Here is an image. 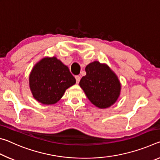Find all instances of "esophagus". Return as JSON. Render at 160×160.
<instances>
[{"label":"esophagus","instance_id":"34e87169","mask_svg":"<svg viewBox=\"0 0 160 160\" xmlns=\"http://www.w3.org/2000/svg\"><path fill=\"white\" fill-rule=\"evenodd\" d=\"M75 79H76L77 83H79L80 80V76H79V75H76V76H75Z\"/></svg>","mask_w":160,"mask_h":160}]
</instances>
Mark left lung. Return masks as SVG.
<instances>
[{
    "mask_svg": "<svg viewBox=\"0 0 160 160\" xmlns=\"http://www.w3.org/2000/svg\"><path fill=\"white\" fill-rule=\"evenodd\" d=\"M86 75L80 81V86L88 99L96 107L105 109L117 100L121 84L118 78L107 65L98 61L85 68Z\"/></svg>",
    "mask_w": 160,
    "mask_h": 160,
    "instance_id": "1",
    "label": "left lung"
}]
</instances>
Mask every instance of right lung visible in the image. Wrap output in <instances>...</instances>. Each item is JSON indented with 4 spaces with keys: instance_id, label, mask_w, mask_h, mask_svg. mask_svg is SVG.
<instances>
[{
    "instance_id": "obj_1",
    "label": "right lung",
    "mask_w": 160,
    "mask_h": 160,
    "mask_svg": "<svg viewBox=\"0 0 160 160\" xmlns=\"http://www.w3.org/2000/svg\"><path fill=\"white\" fill-rule=\"evenodd\" d=\"M75 82L68 68L56 57L43 58L35 65L29 75L33 97L44 104H55L66 89Z\"/></svg>"
}]
</instances>
